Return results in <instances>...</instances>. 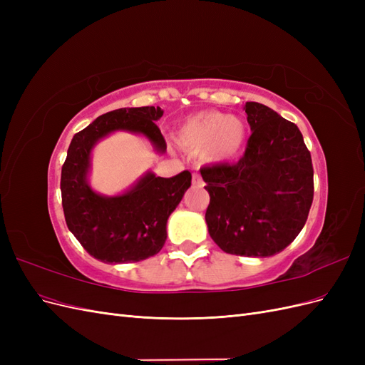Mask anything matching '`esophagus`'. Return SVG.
I'll use <instances>...</instances> for the list:
<instances>
[{"mask_svg":"<svg viewBox=\"0 0 365 365\" xmlns=\"http://www.w3.org/2000/svg\"><path fill=\"white\" fill-rule=\"evenodd\" d=\"M192 182H193L195 185H197V187H202V185H204V181H202V178H201V175H200V173H193V176H192Z\"/></svg>","mask_w":365,"mask_h":365,"instance_id":"esophagus-1","label":"esophagus"}]
</instances>
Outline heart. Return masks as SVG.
<instances>
[{
    "label": "heart",
    "mask_w": 365,
    "mask_h": 365,
    "mask_svg": "<svg viewBox=\"0 0 365 365\" xmlns=\"http://www.w3.org/2000/svg\"><path fill=\"white\" fill-rule=\"evenodd\" d=\"M245 138L247 126L244 121L219 111H204L190 117L178 134V143L184 149L204 150V158L210 163L235 160L244 148Z\"/></svg>",
    "instance_id": "heart-1"
}]
</instances>
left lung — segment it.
Returning a JSON list of instances; mask_svg holds the SVG:
<instances>
[{"instance_id": "obj_1", "label": "left lung", "mask_w": 365, "mask_h": 365, "mask_svg": "<svg viewBox=\"0 0 365 365\" xmlns=\"http://www.w3.org/2000/svg\"><path fill=\"white\" fill-rule=\"evenodd\" d=\"M251 135L237 163L201 169L208 233L236 256L269 257L298 236L314 200V168L300 129L271 108L245 103Z\"/></svg>"}]
</instances>
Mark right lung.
I'll return each mask as SVG.
<instances>
[{
    "label": "right lung",
    "instance_id": "obj_1",
    "mask_svg": "<svg viewBox=\"0 0 365 365\" xmlns=\"http://www.w3.org/2000/svg\"><path fill=\"white\" fill-rule=\"evenodd\" d=\"M160 106L120 108L97 117L73 137L62 165L61 192L65 222L81 245L105 263H134L155 256L168 237V219L192 184L184 170L172 178L148 172L130 190L117 196L96 193L88 184L91 150L114 130L145 135L158 152L165 140L155 121Z\"/></svg>",
    "mask_w": 365,
    "mask_h": 365
}]
</instances>
